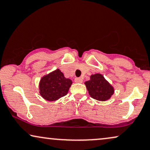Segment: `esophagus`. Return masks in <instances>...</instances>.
Listing matches in <instances>:
<instances>
[{
	"mask_svg": "<svg viewBox=\"0 0 150 150\" xmlns=\"http://www.w3.org/2000/svg\"><path fill=\"white\" fill-rule=\"evenodd\" d=\"M75 81L76 83H82V79L80 78V77H77V78L75 79Z\"/></svg>",
	"mask_w": 150,
	"mask_h": 150,
	"instance_id": "34e87169",
	"label": "esophagus"
}]
</instances>
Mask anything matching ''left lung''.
Here are the masks:
<instances>
[{
	"label": "left lung",
	"mask_w": 150,
	"mask_h": 150,
	"mask_svg": "<svg viewBox=\"0 0 150 150\" xmlns=\"http://www.w3.org/2000/svg\"><path fill=\"white\" fill-rule=\"evenodd\" d=\"M84 84L91 97L99 101H107L114 93V88L100 73L91 75Z\"/></svg>",
	"instance_id": "8db88e82"
}]
</instances>
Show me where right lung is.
<instances>
[{
	"mask_svg": "<svg viewBox=\"0 0 150 150\" xmlns=\"http://www.w3.org/2000/svg\"><path fill=\"white\" fill-rule=\"evenodd\" d=\"M73 81L66 78L64 73L57 69L41 77L39 81V93L47 101H55L65 96Z\"/></svg>",
	"mask_w": 150,
	"mask_h": 150,
	"instance_id": "1",
	"label": "right lung"
}]
</instances>
